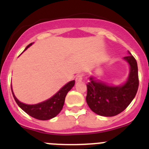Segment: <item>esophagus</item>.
I'll list each match as a JSON object with an SVG mask.
<instances>
[{"mask_svg": "<svg viewBox=\"0 0 149 149\" xmlns=\"http://www.w3.org/2000/svg\"><path fill=\"white\" fill-rule=\"evenodd\" d=\"M83 78H84V74H77V75L76 76V77H75L76 82H80V81H82Z\"/></svg>", "mask_w": 149, "mask_h": 149, "instance_id": "34e87169", "label": "esophagus"}]
</instances>
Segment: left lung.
I'll use <instances>...</instances> for the list:
<instances>
[{
    "label": "left lung",
    "mask_w": 149,
    "mask_h": 149,
    "mask_svg": "<svg viewBox=\"0 0 149 149\" xmlns=\"http://www.w3.org/2000/svg\"><path fill=\"white\" fill-rule=\"evenodd\" d=\"M129 54L131 53L128 51ZM131 72L127 81L121 86H110L104 83L97 82L90 77L86 84V102L94 113L103 116H114L127 107L137 93L139 77L136 60L132 55L125 56Z\"/></svg>",
    "instance_id": "8db88e82"
}]
</instances>
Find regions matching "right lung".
<instances>
[{
  "label": "right lung",
  "mask_w": 149,
  "mask_h": 149,
  "mask_svg": "<svg viewBox=\"0 0 149 149\" xmlns=\"http://www.w3.org/2000/svg\"><path fill=\"white\" fill-rule=\"evenodd\" d=\"M31 45L32 43L28 45L26 47L25 50ZM74 84H75L74 81L68 82L52 98H49L45 101H43L42 103L33 105H28L22 103L17 99L14 93H13V90H12V93H13V97H14V99L17 104L28 115L36 119H39V120H48L60 113V112L63 109L64 102H65V96L68 91H70V89L73 87Z\"/></svg>",
  "instance_id": "right-lung-1"
}]
</instances>
